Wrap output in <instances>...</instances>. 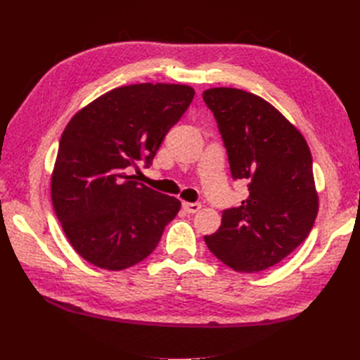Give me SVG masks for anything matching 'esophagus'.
Here are the masks:
<instances>
[{
	"instance_id": "esophagus-1",
	"label": "esophagus",
	"mask_w": 360,
	"mask_h": 360,
	"mask_svg": "<svg viewBox=\"0 0 360 360\" xmlns=\"http://www.w3.org/2000/svg\"><path fill=\"white\" fill-rule=\"evenodd\" d=\"M182 209H184L187 213H196L201 210V204L200 202H182Z\"/></svg>"
}]
</instances>
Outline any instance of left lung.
I'll return each instance as SVG.
<instances>
[{
    "instance_id": "8db88e82",
    "label": "left lung",
    "mask_w": 360,
    "mask_h": 360,
    "mask_svg": "<svg viewBox=\"0 0 360 360\" xmlns=\"http://www.w3.org/2000/svg\"><path fill=\"white\" fill-rule=\"evenodd\" d=\"M202 98L218 122L233 179L249 181L248 200L224 210L219 229L204 241L236 272L269 269L314 226L319 193L309 147L259 96L221 86L205 89Z\"/></svg>"
}]
</instances>
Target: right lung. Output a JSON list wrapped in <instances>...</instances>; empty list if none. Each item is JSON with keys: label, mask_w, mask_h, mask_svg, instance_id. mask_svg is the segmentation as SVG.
I'll use <instances>...</instances> for the list:
<instances>
[{"label": "right lung", "mask_w": 360, "mask_h": 360, "mask_svg": "<svg viewBox=\"0 0 360 360\" xmlns=\"http://www.w3.org/2000/svg\"><path fill=\"white\" fill-rule=\"evenodd\" d=\"M174 83L120 86L83 106L68 122L51 176V198L77 254L122 271L156 249L181 201L137 182L129 170L153 162L160 142L193 101Z\"/></svg>", "instance_id": "right-lung-1"}]
</instances>
